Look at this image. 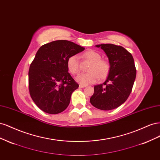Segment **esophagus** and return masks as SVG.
Instances as JSON below:
<instances>
[{"label":"esophagus","mask_w":160,"mask_h":160,"mask_svg":"<svg viewBox=\"0 0 160 160\" xmlns=\"http://www.w3.org/2000/svg\"><path fill=\"white\" fill-rule=\"evenodd\" d=\"M85 87H86V85H79V88H85Z\"/></svg>","instance_id":"34e87169"}]
</instances>
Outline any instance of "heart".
Instances as JSON below:
<instances>
[{
    "label": "heart",
    "instance_id": "1",
    "mask_svg": "<svg viewBox=\"0 0 160 160\" xmlns=\"http://www.w3.org/2000/svg\"><path fill=\"white\" fill-rule=\"evenodd\" d=\"M84 57L91 63L89 67L88 73L80 74L76 77V81L81 85H89L95 83L100 78H105L109 73L110 65L108 61L101 59L99 52L94 51H89L84 53ZM67 68L72 75H76L79 71L78 56L71 55L67 59Z\"/></svg>",
    "mask_w": 160,
    "mask_h": 160
}]
</instances>
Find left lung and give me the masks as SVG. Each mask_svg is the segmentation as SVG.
<instances>
[{
    "mask_svg": "<svg viewBox=\"0 0 160 160\" xmlns=\"http://www.w3.org/2000/svg\"><path fill=\"white\" fill-rule=\"evenodd\" d=\"M108 56L110 69L103 84L94 87L90 102L95 108L109 111L117 108L126 101L132 92L136 77L133 56L122 46L113 44L95 45Z\"/></svg>",
    "mask_w": 160,
    "mask_h": 160,
    "instance_id": "1",
    "label": "left lung"
}]
</instances>
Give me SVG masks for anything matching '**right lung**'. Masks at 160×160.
Returning <instances> with one entry per match:
<instances>
[{"instance_id": "1", "label": "right lung", "mask_w": 160, "mask_h": 160, "mask_svg": "<svg viewBox=\"0 0 160 160\" xmlns=\"http://www.w3.org/2000/svg\"><path fill=\"white\" fill-rule=\"evenodd\" d=\"M85 50L71 41L59 40L41 46L28 71V89L32 101L45 113H61L79 88L68 72L69 57Z\"/></svg>"}]
</instances>
